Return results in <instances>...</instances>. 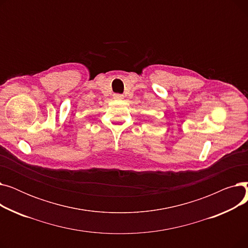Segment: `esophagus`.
Wrapping results in <instances>:
<instances>
[{
	"label": "esophagus",
	"mask_w": 248,
	"mask_h": 248,
	"mask_svg": "<svg viewBox=\"0 0 248 248\" xmlns=\"http://www.w3.org/2000/svg\"><path fill=\"white\" fill-rule=\"evenodd\" d=\"M113 98L115 100H123L124 99V95L120 94V93H115V94H113Z\"/></svg>",
	"instance_id": "34e87169"
}]
</instances>
